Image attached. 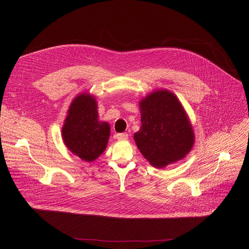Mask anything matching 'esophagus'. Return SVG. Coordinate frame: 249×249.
<instances>
[{
	"instance_id": "obj_1",
	"label": "esophagus",
	"mask_w": 249,
	"mask_h": 249,
	"mask_svg": "<svg viewBox=\"0 0 249 249\" xmlns=\"http://www.w3.org/2000/svg\"><path fill=\"white\" fill-rule=\"evenodd\" d=\"M117 138L119 140H126L128 139V134L127 133H118L117 135Z\"/></svg>"
}]
</instances>
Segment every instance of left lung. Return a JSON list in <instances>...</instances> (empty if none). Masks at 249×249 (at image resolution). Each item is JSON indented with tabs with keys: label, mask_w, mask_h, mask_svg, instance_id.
Wrapping results in <instances>:
<instances>
[{
	"label": "left lung",
	"mask_w": 249,
	"mask_h": 249,
	"mask_svg": "<svg viewBox=\"0 0 249 249\" xmlns=\"http://www.w3.org/2000/svg\"><path fill=\"white\" fill-rule=\"evenodd\" d=\"M141 127L134 140L142 155L155 167L184 159L194 145V132L178 98L161 89L140 102Z\"/></svg>",
	"instance_id": "obj_1"
}]
</instances>
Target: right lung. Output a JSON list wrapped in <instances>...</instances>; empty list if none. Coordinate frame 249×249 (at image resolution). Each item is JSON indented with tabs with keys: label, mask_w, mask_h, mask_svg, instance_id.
Returning a JSON list of instances; mask_svg holds the SVG:
<instances>
[{
	"label": "right lung",
	"mask_w": 249,
	"mask_h": 249,
	"mask_svg": "<svg viewBox=\"0 0 249 249\" xmlns=\"http://www.w3.org/2000/svg\"><path fill=\"white\" fill-rule=\"evenodd\" d=\"M109 136L110 126L99 120L95 98L89 94L77 96L62 127L64 144L78 158L89 162L103 153Z\"/></svg>",
	"instance_id": "add662e5"
}]
</instances>
